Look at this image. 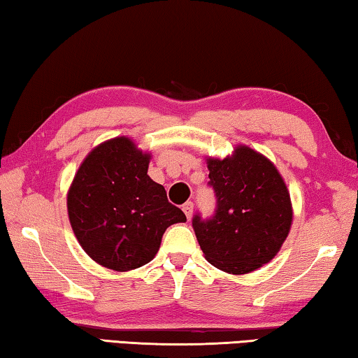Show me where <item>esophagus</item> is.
I'll return each instance as SVG.
<instances>
[{
  "instance_id": "34e87169",
  "label": "esophagus",
  "mask_w": 358,
  "mask_h": 358,
  "mask_svg": "<svg viewBox=\"0 0 358 358\" xmlns=\"http://www.w3.org/2000/svg\"><path fill=\"white\" fill-rule=\"evenodd\" d=\"M192 210H194V203H192L191 201H188L183 206V212H185L186 218H188V220H191V217H192Z\"/></svg>"
}]
</instances>
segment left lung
<instances>
[{"instance_id": "left-lung-1", "label": "left lung", "mask_w": 358, "mask_h": 358, "mask_svg": "<svg viewBox=\"0 0 358 358\" xmlns=\"http://www.w3.org/2000/svg\"><path fill=\"white\" fill-rule=\"evenodd\" d=\"M208 186L217 208L192 218L206 259L229 274H247L269 263L292 226L290 194L269 159L237 146L223 161L208 159Z\"/></svg>"}]
</instances>
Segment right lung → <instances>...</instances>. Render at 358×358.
<instances>
[{
    "label": "right lung",
    "mask_w": 358,
    "mask_h": 358,
    "mask_svg": "<svg viewBox=\"0 0 358 358\" xmlns=\"http://www.w3.org/2000/svg\"><path fill=\"white\" fill-rule=\"evenodd\" d=\"M150 155L126 137L89 152L68 191V217L90 258L113 271L155 258L170 224L186 221L162 185L148 177Z\"/></svg>",
    "instance_id": "obj_1"
}]
</instances>
